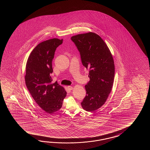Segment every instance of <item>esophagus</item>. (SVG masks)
Returning a JSON list of instances; mask_svg holds the SVG:
<instances>
[{
    "mask_svg": "<svg viewBox=\"0 0 150 150\" xmlns=\"http://www.w3.org/2000/svg\"><path fill=\"white\" fill-rule=\"evenodd\" d=\"M67 88H68V89H69V90L73 89V87L72 86H67Z\"/></svg>",
    "mask_w": 150,
    "mask_h": 150,
    "instance_id": "34e87169",
    "label": "esophagus"
}]
</instances>
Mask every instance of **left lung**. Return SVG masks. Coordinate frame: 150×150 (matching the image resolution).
<instances>
[{
  "mask_svg": "<svg viewBox=\"0 0 150 150\" xmlns=\"http://www.w3.org/2000/svg\"><path fill=\"white\" fill-rule=\"evenodd\" d=\"M71 40L79 51L83 67L89 71L90 80L85 86L86 96L81 105L84 110L93 112L103 105L112 91L114 59L105 42L96 33L78 34Z\"/></svg>",
  "mask_w": 150,
  "mask_h": 150,
  "instance_id": "1",
  "label": "left lung"
}]
</instances>
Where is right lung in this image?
Instances as JSON below:
<instances>
[{"label": "right lung", "instance_id": "obj_1", "mask_svg": "<svg viewBox=\"0 0 150 150\" xmlns=\"http://www.w3.org/2000/svg\"><path fill=\"white\" fill-rule=\"evenodd\" d=\"M63 39L52 38L39 43L29 56L26 64L25 85L35 102L45 112L59 110L67 92L57 82L52 83V62L56 48Z\"/></svg>", "mask_w": 150, "mask_h": 150}]
</instances>
